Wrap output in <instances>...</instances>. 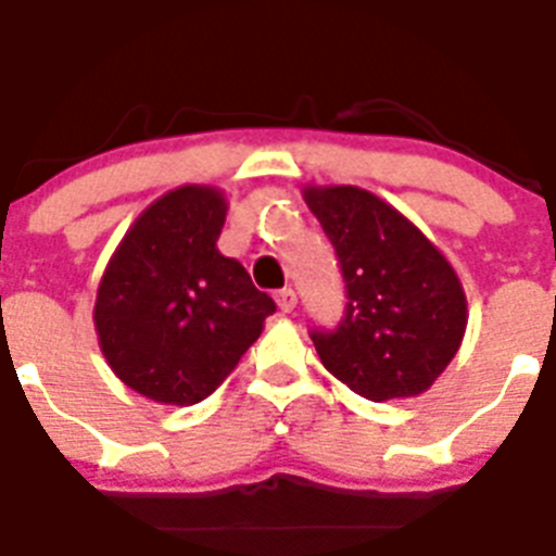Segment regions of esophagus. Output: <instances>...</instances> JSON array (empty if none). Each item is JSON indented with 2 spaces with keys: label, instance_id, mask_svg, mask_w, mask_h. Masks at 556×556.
<instances>
[{
  "label": "esophagus",
  "instance_id": "1",
  "mask_svg": "<svg viewBox=\"0 0 556 556\" xmlns=\"http://www.w3.org/2000/svg\"><path fill=\"white\" fill-rule=\"evenodd\" d=\"M275 301H278V307H281V313H292L295 309V301H299V295H295V290H281L278 295H275Z\"/></svg>",
  "mask_w": 556,
  "mask_h": 556
}]
</instances>
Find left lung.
<instances>
[{
	"instance_id": "1",
	"label": "left lung",
	"mask_w": 556,
	"mask_h": 556,
	"mask_svg": "<svg viewBox=\"0 0 556 556\" xmlns=\"http://www.w3.org/2000/svg\"><path fill=\"white\" fill-rule=\"evenodd\" d=\"M304 202L333 243L348 292L342 321L309 333L321 365L374 403L424 394L467 330L455 269L412 219L365 188H307Z\"/></svg>"
}]
</instances>
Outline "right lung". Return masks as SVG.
<instances>
[{"instance_id":"1","label":"right lung","mask_w":556,"mask_h":556,"mask_svg":"<svg viewBox=\"0 0 556 556\" xmlns=\"http://www.w3.org/2000/svg\"><path fill=\"white\" fill-rule=\"evenodd\" d=\"M226 197L182 185L159 197L110 257L94 330L115 377L148 400L193 406L261 337L275 301L235 257L219 255Z\"/></svg>"}]
</instances>
